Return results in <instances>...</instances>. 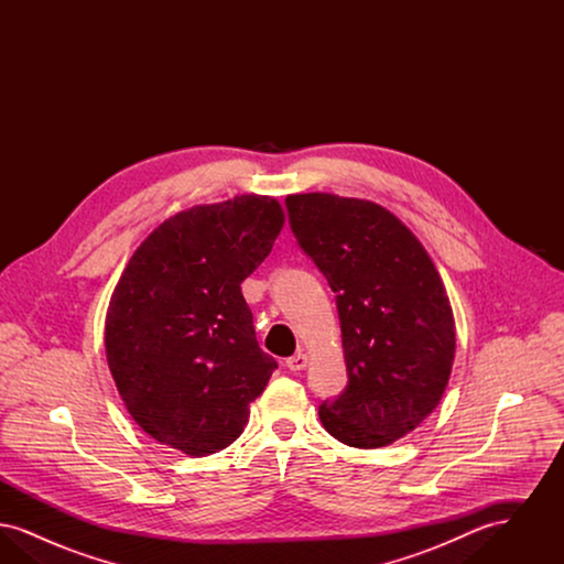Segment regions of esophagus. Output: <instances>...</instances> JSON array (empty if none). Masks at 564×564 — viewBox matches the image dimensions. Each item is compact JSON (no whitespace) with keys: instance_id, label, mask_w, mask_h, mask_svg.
Listing matches in <instances>:
<instances>
[{"instance_id":"esophagus-1","label":"esophagus","mask_w":564,"mask_h":564,"mask_svg":"<svg viewBox=\"0 0 564 564\" xmlns=\"http://www.w3.org/2000/svg\"><path fill=\"white\" fill-rule=\"evenodd\" d=\"M306 364H308V355H304V352H297L294 357H288V359H285V366H288L292 372L304 370Z\"/></svg>"}]
</instances>
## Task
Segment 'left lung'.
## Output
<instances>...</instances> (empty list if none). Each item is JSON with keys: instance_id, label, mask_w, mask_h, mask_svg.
<instances>
[{"instance_id": "1", "label": "left lung", "mask_w": 564, "mask_h": 564, "mask_svg": "<svg viewBox=\"0 0 564 564\" xmlns=\"http://www.w3.org/2000/svg\"><path fill=\"white\" fill-rule=\"evenodd\" d=\"M295 239L319 267L343 329L349 384L319 408L352 448L389 446L442 400L455 361V317L427 249L398 215L327 192L285 198Z\"/></svg>"}]
</instances>
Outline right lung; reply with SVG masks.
I'll return each mask as SVG.
<instances>
[{
  "mask_svg": "<svg viewBox=\"0 0 564 564\" xmlns=\"http://www.w3.org/2000/svg\"><path fill=\"white\" fill-rule=\"evenodd\" d=\"M285 224L276 198L241 194L171 215L134 249L106 315L116 389L150 437L188 456L228 448L276 368L241 283Z\"/></svg>",
  "mask_w": 564,
  "mask_h": 564,
  "instance_id": "1",
  "label": "right lung"
}]
</instances>
